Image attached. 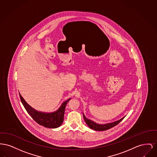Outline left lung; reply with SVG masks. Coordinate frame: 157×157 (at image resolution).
<instances>
[{"label": "left lung", "mask_w": 157, "mask_h": 157, "mask_svg": "<svg viewBox=\"0 0 157 157\" xmlns=\"http://www.w3.org/2000/svg\"><path fill=\"white\" fill-rule=\"evenodd\" d=\"M83 117H84L85 122L91 129H93L95 131H106L109 129H110V128L114 127L116 125H117V124H119L122 121V119L124 117L117 121H115V122H113L112 123H109V124H96V122L86 118V116L84 115V114H83Z\"/></svg>", "instance_id": "left-lung-1"}]
</instances>
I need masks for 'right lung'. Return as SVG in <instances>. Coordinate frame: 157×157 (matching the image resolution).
<instances>
[{"label": "right lung", "instance_id": "add662e5", "mask_svg": "<svg viewBox=\"0 0 157 157\" xmlns=\"http://www.w3.org/2000/svg\"><path fill=\"white\" fill-rule=\"evenodd\" d=\"M19 96L26 110L33 120L39 124L48 128H57L62 124L64 121L65 108L67 103L71 99H67L66 101H64L56 111L46 113L35 110L25 101L21 94H19Z\"/></svg>", "mask_w": 157, "mask_h": 157}]
</instances>
